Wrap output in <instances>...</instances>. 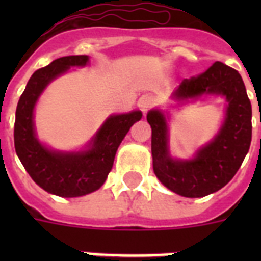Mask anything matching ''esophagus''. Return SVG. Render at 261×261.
<instances>
[{"mask_svg": "<svg viewBox=\"0 0 261 261\" xmlns=\"http://www.w3.org/2000/svg\"><path fill=\"white\" fill-rule=\"evenodd\" d=\"M151 106H153V98L151 97H142L138 102L139 110L142 111L143 114H146L147 110H150L151 108Z\"/></svg>", "mask_w": 261, "mask_h": 261, "instance_id": "esophagus-1", "label": "esophagus"}]
</instances>
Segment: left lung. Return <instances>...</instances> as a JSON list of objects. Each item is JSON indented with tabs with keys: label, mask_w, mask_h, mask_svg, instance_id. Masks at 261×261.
Instances as JSON below:
<instances>
[{
	"label": "left lung",
	"mask_w": 261,
	"mask_h": 261,
	"mask_svg": "<svg viewBox=\"0 0 261 261\" xmlns=\"http://www.w3.org/2000/svg\"><path fill=\"white\" fill-rule=\"evenodd\" d=\"M203 96L225 97V119L214 138L190 160L171 155L168 114L150 110L146 116L151 127L153 171L168 190L186 198H203L226 186L241 167L252 141V107L239 71L215 62L202 74L182 80L172 98L186 104Z\"/></svg>",
	"instance_id": "1"
}]
</instances>
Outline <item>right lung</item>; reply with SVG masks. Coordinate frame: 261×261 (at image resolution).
<instances>
[{
    "instance_id": "1",
    "label": "right lung",
    "mask_w": 261,
    "mask_h": 261,
    "mask_svg": "<svg viewBox=\"0 0 261 261\" xmlns=\"http://www.w3.org/2000/svg\"><path fill=\"white\" fill-rule=\"evenodd\" d=\"M88 63V55H69L36 70L16 108L14 149L17 157L40 188L62 198H77L98 190L112 169L119 145L130 127L142 118L141 111L111 115L87 147L80 151H59L43 145L34 123L35 106L40 94L51 81L65 74L70 67H84Z\"/></svg>"
}]
</instances>
